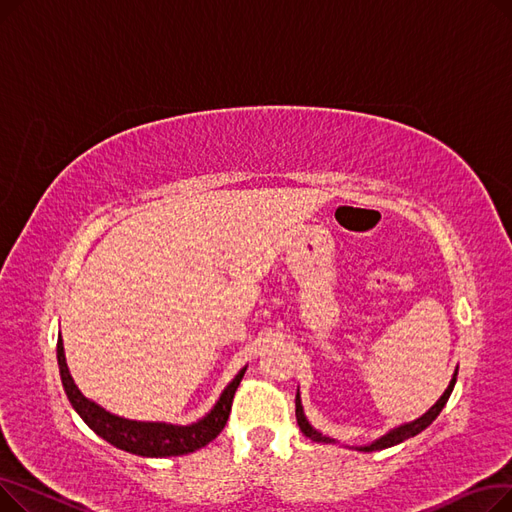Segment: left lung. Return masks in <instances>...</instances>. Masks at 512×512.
Instances as JSON below:
<instances>
[{"label":"left lung","instance_id":"obj_1","mask_svg":"<svg viewBox=\"0 0 512 512\" xmlns=\"http://www.w3.org/2000/svg\"><path fill=\"white\" fill-rule=\"evenodd\" d=\"M454 384H456V371H454V375H452V380H450L448 388H446V390H444V394L440 396V400H438L436 405H434L432 409H429L425 415H421L419 419H415V421H411V423H405V425H398V427L390 429V432H388L386 436H382L380 440H375V442H371V444H367V446H359V450H363V452L384 450V448L396 446V444H400V442H405V440H409V438H413V436L421 434L427 425H432V421H434V419L440 415V411L444 409V405H446L448 398H450V394H452ZM294 402H297V423H299L301 432H303L307 438H311L313 442H324V444H332V442H336V440H332V438H328V436H321V434L317 432V429H313V427H311V423L307 421V417H305V413H303L301 394H299V392H297V400H294Z\"/></svg>","mask_w":512,"mask_h":512}]
</instances>
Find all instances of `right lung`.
I'll list each match as a JSON object with an SVG mask.
<instances>
[{
  "instance_id": "1",
  "label": "right lung",
  "mask_w": 512,
  "mask_h": 512,
  "mask_svg": "<svg viewBox=\"0 0 512 512\" xmlns=\"http://www.w3.org/2000/svg\"><path fill=\"white\" fill-rule=\"evenodd\" d=\"M58 365H60V375H62L66 396L72 402L74 411L83 417V421L97 436H101L105 442L114 444L120 450L139 454V456H153V459L195 452L207 446L211 440L218 438L230 417L234 392L242 380V375L247 371V367H242L236 373V378L226 386L220 400L215 402V407L203 419L191 425H172V423L124 419L101 409L93 400L83 396V392L76 388L72 375L68 371L62 336H58Z\"/></svg>"
}]
</instances>
